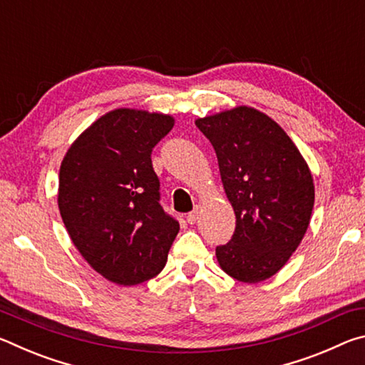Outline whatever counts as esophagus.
<instances>
[{"label":"esophagus","instance_id":"obj_1","mask_svg":"<svg viewBox=\"0 0 365 365\" xmlns=\"http://www.w3.org/2000/svg\"><path fill=\"white\" fill-rule=\"evenodd\" d=\"M196 220H197V209H195L193 212H190V214L187 215V222H188V224L193 225Z\"/></svg>","mask_w":365,"mask_h":365}]
</instances>
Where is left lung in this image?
Returning <instances> with one entry per match:
<instances>
[{
  "mask_svg": "<svg viewBox=\"0 0 365 365\" xmlns=\"http://www.w3.org/2000/svg\"><path fill=\"white\" fill-rule=\"evenodd\" d=\"M217 154L220 178L237 217L220 267L245 283L270 279L298 248L314 207V182L285 130L257 109L238 106L197 119Z\"/></svg>",
  "mask_w": 365,
  "mask_h": 365,
  "instance_id": "left-lung-1",
  "label": "left lung"
}]
</instances>
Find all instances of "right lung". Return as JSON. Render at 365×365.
<instances>
[{"label":"right lung","instance_id":"obj_1","mask_svg":"<svg viewBox=\"0 0 365 365\" xmlns=\"http://www.w3.org/2000/svg\"><path fill=\"white\" fill-rule=\"evenodd\" d=\"M174 117L114 109L67 150L59 170L58 205L85 261L117 285L156 277L180 225L160 206L151 153Z\"/></svg>","mask_w":365,"mask_h":365}]
</instances>
